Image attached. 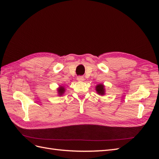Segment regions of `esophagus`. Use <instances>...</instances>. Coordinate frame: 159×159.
I'll list each match as a JSON object with an SVG mask.
<instances>
[{
	"label": "esophagus",
	"instance_id": "34e87169",
	"mask_svg": "<svg viewBox=\"0 0 159 159\" xmlns=\"http://www.w3.org/2000/svg\"><path fill=\"white\" fill-rule=\"evenodd\" d=\"M77 80H78V81H84V78L82 76H78V78H77Z\"/></svg>",
	"mask_w": 159,
	"mask_h": 159
}]
</instances>
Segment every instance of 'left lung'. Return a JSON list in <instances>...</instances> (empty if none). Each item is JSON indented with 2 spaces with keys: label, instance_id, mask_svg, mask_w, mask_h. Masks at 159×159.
I'll return each mask as SVG.
<instances>
[{
  "label": "left lung",
  "instance_id": "left-lung-1",
  "mask_svg": "<svg viewBox=\"0 0 159 159\" xmlns=\"http://www.w3.org/2000/svg\"><path fill=\"white\" fill-rule=\"evenodd\" d=\"M95 90L98 94L100 95H104L105 94V85L102 84H99L95 86Z\"/></svg>",
  "mask_w": 159,
  "mask_h": 159
}]
</instances>
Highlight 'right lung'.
Masks as SVG:
<instances>
[{
	"label": "right lung",
	"mask_w": 159,
	"mask_h": 159,
	"mask_svg": "<svg viewBox=\"0 0 159 159\" xmlns=\"http://www.w3.org/2000/svg\"><path fill=\"white\" fill-rule=\"evenodd\" d=\"M66 89H65V87L63 85H60L59 88L57 89V95L58 96H61L63 95L64 93H65V91Z\"/></svg>",
	"instance_id": "1"
}]
</instances>
